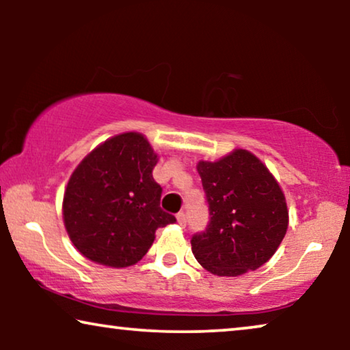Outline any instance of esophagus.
Here are the masks:
<instances>
[{
  "label": "esophagus",
  "instance_id": "1",
  "mask_svg": "<svg viewBox=\"0 0 350 350\" xmlns=\"http://www.w3.org/2000/svg\"><path fill=\"white\" fill-rule=\"evenodd\" d=\"M176 221H178L180 224H185V223H186V217H185L183 212L176 213Z\"/></svg>",
  "mask_w": 350,
  "mask_h": 350
}]
</instances>
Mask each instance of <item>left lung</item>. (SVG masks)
Masks as SVG:
<instances>
[{"instance_id":"left-lung-1","label":"left lung","mask_w":350,"mask_h":350,"mask_svg":"<svg viewBox=\"0 0 350 350\" xmlns=\"http://www.w3.org/2000/svg\"><path fill=\"white\" fill-rule=\"evenodd\" d=\"M207 196L210 223L191 239L204 269L219 277L255 271L272 258L288 228V208L279 181L253 154L237 148L196 167Z\"/></svg>"}]
</instances>
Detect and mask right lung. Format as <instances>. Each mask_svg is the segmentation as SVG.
Instances as JSON below:
<instances>
[{"label": "right lung", "instance_id": "obj_1", "mask_svg": "<svg viewBox=\"0 0 350 350\" xmlns=\"http://www.w3.org/2000/svg\"><path fill=\"white\" fill-rule=\"evenodd\" d=\"M159 154L143 133L124 132L94 148L65 188V229L81 255L97 265L127 267L146 255L156 229L174 223L159 207L152 178Z\"/></svg>", "mask_w": 350, "mask_h": 350}]
</instances>
